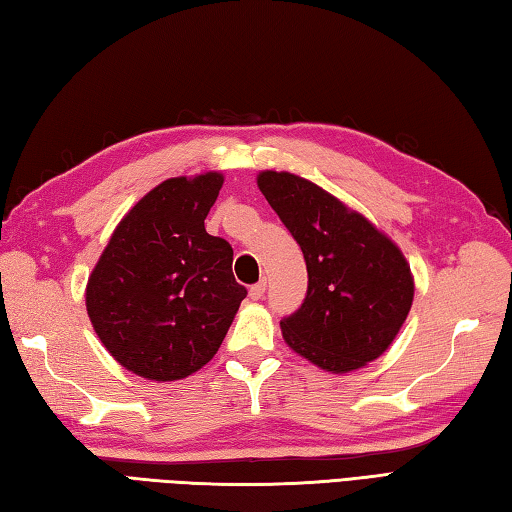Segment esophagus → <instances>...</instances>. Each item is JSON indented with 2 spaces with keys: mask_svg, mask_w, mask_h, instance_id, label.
<instances>
[{
  "mask_svg": "<svg viewBox=\"0 0 512 512\" xmlns=\"http://www.w3.org/2000/svg\"><path fill=\"white\" fill-rule=\"evenodd\" d=\"M263 294H265V280H260V283L249 287V298L252 300H260L263 298Z\"/></svg>",
  "mask_w": 512,
  "mask_h": 512,
  "instance_id": "1",
  "label": "esophagus"
}]
</instances>
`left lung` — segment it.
Wrapping results in <instances>:
<instances>
[{
    "label": "left lung",
    "instance_id": "1",
    "mask_svg": "<svg viewBox=\"0 0 512 512\" xmlns=\"http://www.w3.org/2000/svg\"><path fill=\"white\" fill-rule=\"evenodd\" d=\"M258 190L305 254L309 287L280 322L287 347L329 373L378 360L409 316L415 280L391 236L305 176L263 170Z\"/></svg>",
    "mask_w": 512,
    "mask_h": 512
}]
</instances>
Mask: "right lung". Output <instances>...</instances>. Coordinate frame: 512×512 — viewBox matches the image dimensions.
Segmentation results:
<instances>
[{
	"instance_id": "1",
	"label": "right lung",
	"mask_w": 512,
	"mask_h": 512,
	"mask_svg": "<svg viewBox=\"0 0 512 512\" xmlns=\"http://www.w3.org/2000/svg\"><path fill=\"white\" fill-rule=\"evenodd\" d=\"M225 176H174L141 196L114 227L86 285V311L123 369L174 382L223 344L247 289L232 245L205 232Z\"/></svg>"
}]
</instances>
